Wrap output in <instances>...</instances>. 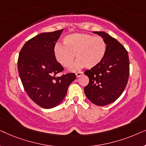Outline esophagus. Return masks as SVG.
Returning a JSON list of instances; mask_svg holds the SVG:
<instances>
[{
  "label": "esophagus",
  "mask_w": 146,
  "mask_h": 146,
  "mask_svg": "<svg viewBox=\"0 0 146 146\" xmlns=\"http://www.w3.org/2000/svg\"><path fill=\"white\" fill-rule=\"evenodd\" d=\"M83 74H84L83 72H78L76 73V75L77 78H78V77L80 76L81 75H82Z\"/></svg>",
  "instance_id": "obj_1"
}]
</instances>
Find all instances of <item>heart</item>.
Returning <instances> with one entry per match:
<instances>
[{
  "label": "heart",
  "instance_id": "obj_1",
  "mask_svg": "<svg viewBox=\"0 0 146 146\" xmlns=\"http://www.w3.org/2000/svg\"><path fill=\"white\" fill-rule=\"evenodd\" d=\"M63 44L57 43L54 54L62 66L70 67L76 57V62L72 69L76 70L85 66L92 68L100 64L104 58L106 44L101 36H94L85 33H74L64 38Z\"/></svg>",
  "mask_w": 146,
  "mask_h": 146
}]
</instances>
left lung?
<instances>
[{
  "instance_id": "8db88e82",
  "label": "left lung",
  "mask_w": 146,
  "mask_h": 146,
  "mask_svg": "<svg viewBox=\"0 0 146 146\" xmlns=\"http://www.w3.org/2000/svg\"><path fill=\"white\" fill-rule=\"evenodd\" d=\"M103 38L106 44L104 58L100 64L84 72L89 83L84 93L97 106L110 104L120 96L126 86L129 74L127 51L116 39L104 32H93Z\"/></svg>"
}]
</instances>
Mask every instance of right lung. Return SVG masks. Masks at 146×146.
Listing matches in <instances>:
<instances>
[{"label":"right lung","mask_w":146,"mask_h":146,"mask_svg":"<svg viewBox=\"0 0 146 146\" xmlns=\"http://www.w3.org/2000/svg\"><path fill=\"white\" fill-rule=\"evenodd\" d=\"M63 29L41 33L25 44L18 58V70L24 89L34 102L43 108L57 106L67 94L69 85L76 78L67 73L58 62L54 48Z\"/></svg>","instance_id":"right-lung-1"}]
</instances>
